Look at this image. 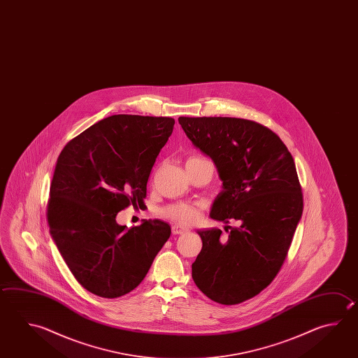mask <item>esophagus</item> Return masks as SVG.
Returning a JSON list of instances; mask_svg holds the SVG:
<instances>
[{
	"label": "esophagus",
	"mask_w": 358,
	"mask_h": 358,
	"mask_svg": "<svg viewBox=\"0 0 358 358\" xmlns=\"http://www.w3.org/2000/svg\"><path fill=\"white\" fill-rule=\"evenodd\" d=\"M186 231H189L187 228H183L181 225H172V234H175V236H178V234H185Z\"/></svg>",
	"instance_id": "1"
}]
</instances>
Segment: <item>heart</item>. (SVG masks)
Returning <instances> with one entry per match:
<instances>
[{
  "label": "heart",
  "instance_id": "obj_1",
  "mask_svg": "<svg viewBox=\"0 0 358 358\" xmlns=\"http://www.w3.org/2000/svg\"><path fill=\"white\" fill-rule=\"evenodd\" d=\"M206 158H203L201 155H192L187 159L186 164L189 163L199 162V161H203ZM161 215L167 217L169 220L175 222V223L182 224V225H187V224L195 223L199 217V209L194 203H171L169 206L163 208L161 210Z\"/></svg>",
  "mask_w": 358,
  "mask_h": 358
}]
</instances>
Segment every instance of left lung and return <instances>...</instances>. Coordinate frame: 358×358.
I'll return each mask as SVG.
<instances>
[{"mask_svg": "<svg viewBox=\"0 0 358 358\" xmlns=\"http://www.w3.org/2000/svg\"><path fill=\"white\" fill-rule=\"evenodd\" d=\"M194 145L217 167L224 189L211 217L238 227L199 230L196 286L215 303L256 296L281 270L301 217L303 191L289 149L271 129L238 117H178Z\"/></svg>", "mask_w": 358, "mask_h": 358, "instance_id": "1", "label": "left lung"}]
</instances>
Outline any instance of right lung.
Segmentation results:
<instances>
[{
    "label": "right lung",
    "mask_w": 358,
    "mask_h": 358,
    "mask_svg": "<svg viewBox=\"0 0 358 358\" xmlns=\"http://www.w3.org/2000/svg\"><path fill=\"white\" fill-rule=\"evenodd\" d=\"M164 116L113 115L66 144L50 183V234L78 283L115 299L142 282L171 228L159 220L125 229L119 211L142 205L155 158L172 134Z\"/></svg>",
    "instance_id": "add662e5"
}]
</instances>
